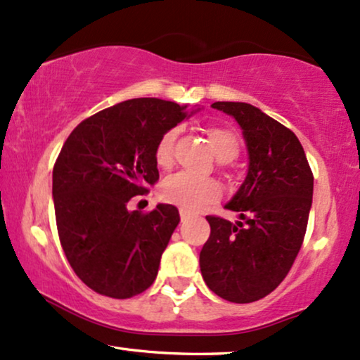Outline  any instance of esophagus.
I'll return each mask as SVG.
<instances>
[{"instance_id":"esophagus-1","label":"esophagus","mask_w":360,"mask_h":360,"mask_svg":"<svg viewBox=\"0 0 360 360\" xmlns=\"http://www.w3.org/2000/svg\"><path fill=\"white\" fill-rule=\"evenodd\" d=\"M190 219V214L187 210H180V220L181 221H187Z\"/></svg>"}]
</instances>
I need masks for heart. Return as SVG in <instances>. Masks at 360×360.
Returning a JSON list of instances; mask_svg holds the SVG:
<instances>
[{
	"mask_svg": "<svg viewBox=\"0 0 360 360\" xmlns=\"http://www.w3.org/2000/svg\"><path fill=\"white\" fill-rule=\"evenodd\" d=\"M208 140L212 148L221 162H230L238 153V139L233 131L221 127L207 128ZM176 140V130L172 128L160 136L155 146V162L160 168H168L173 158V143ZM163 200L179 205L185 210H197L208 202H214L220 195V185L215 180L205 176H195L180 172L167 176L160 188Z\"/></svg>",
	"mask_w": 360,
	"mask_h": 360,
	"instance_id": "heart-1",
	"label": "heart"
}]
</instances>
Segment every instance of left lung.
<instances>
[{
    "label": "left lung",
    "instance_id": "1",
    "mask_svg": "<svg viewBox=\"0 0 360 360\" xmlns=\"http://www.w3.org/2000/svg\"><path fill=\"white\" fill-rule=\"evenodd\" d=\"M212 106L240 127L248 170L225 203L238 220L207 217L210 237L200 252L202 277L229 302H255L285 278L302 247L314 176L295 133L277 120L242 101Z\"/></svg>",
    "mask_w": 360,
    "mask_h": 360
}]
</instances>
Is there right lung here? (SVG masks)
Here are the masks:
<instances>
[{
    "instance_id": "right-lung-1",
    "label": "right lung",
    "mask_w": 360,
    "mask_h": 360,
    "mask_svg": "<svg viewBox=\"0 0 360 360\" xmlns=\"http://www.w3.org/2000/svg\"><path fill=\"white\" fill-rule=\"evenodd\" d=\"M160 98H133L83 120L53 168L56 227L66 259L88 287L130 299L152 285L180 221L176 207L148 214L128 202L158 180L160 136L195 112Z\"/></svg>"
}]
</instances>
